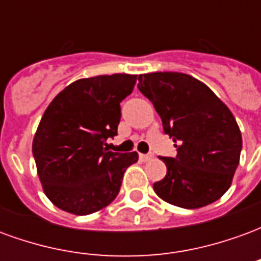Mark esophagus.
<instances>
[{
	"mask_svg": "<svg viewBox=\"0 0 261 261\" xmlns=\"http://www.w3.org/2000/svg\"><path fill=\"white\" fill-rule=\"evenodd\" d=\"M153 158V155L152 153H140V159H141L142 162H147V161H151V159Z\"/></svg>",
	"mask_w": 261,
	"mask_h": 261,
	"instance_id": "obj_1",
	"label": "esophagus"
}]
</instances>
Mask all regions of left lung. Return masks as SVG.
<instances>
[{
    "label": "left lung",
    "mask_w": 261,
    "mask_h": 261,
    "mask_svg": "<svg viewBox=\"0 0 261 261\" xmlns=\"http://www.w3.org/2000/svg\"><path fill=\"white\" fill-rule=\"evenodd\" d=\"M138 89L152 102L176 158H161L166 175L153 183L164 201L194 210L224 196L239 165L242 134L228 106L205 84L181 72L138 76Z\"/></svg>",
    "instance_id": "obj_1"
}]
</instances>
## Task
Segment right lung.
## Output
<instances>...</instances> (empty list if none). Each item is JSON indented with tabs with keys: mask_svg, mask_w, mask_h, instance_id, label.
Here are the masks:
<instances>
[{
	"mask_svg": "<svg viewBox=\"0 0 261 261\" xmlns=\"http://www.w3.org/2000/svg\"><path fill=\"white\" fill-rule=\"evenodd\" d=\"M137 75L113 74L69 84L48 105L32 144L43 192L56 207L88 215L119 194L123 175L138 153L112 152L121 109Z\"/></svg>",
	"mask_w": 261,
	"mask_h": 261,
	"instance_id": "right-lung-1",
	"label": "right lung"
}]
</instances>
